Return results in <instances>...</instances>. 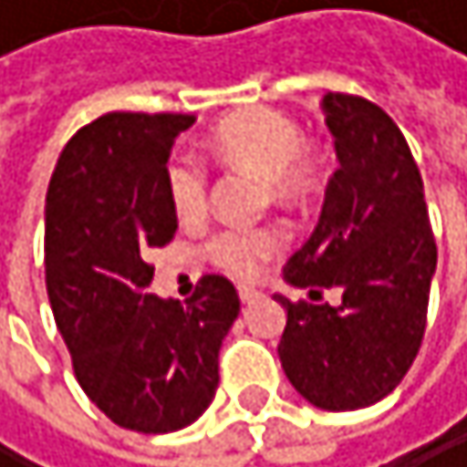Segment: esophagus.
<instances>
[{
	"mask_svg": "<svg viewBox=\"0 0 467 467\" xmlns=\"http://www.w3.org/2000/svg\"><path fill=\"white\" fill-rule=\"evenodd\" d=\"M238 294H241V299H244V302H254V299L260 296V291H257V288H252V285H241V288H238Z\"/></svg>",
	"mask_w": 467,
	"mask_h": 467,
	"instance_id": "34e87169",
	"label": "esophagus"
}]
</instances>
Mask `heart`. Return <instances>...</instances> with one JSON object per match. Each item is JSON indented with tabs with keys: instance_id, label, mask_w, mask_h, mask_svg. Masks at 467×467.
Instances as JSON below:
<instances>
[{
	"instance_id": "obj_1",
	"label": "heart",
	"mask_w": 467,
	"mask_h": 467,
	"mask_svg": "<svg viewBox=\"0 0 467 467\" xmlns=\"http://www.w3.org/2000/svg\"><path fill=\"white\" fill-rule=\"evenodd\" d=\"M213 153L223 165L244 168L265 182V190L280 204H302L322 187L327 153L308 142L302 125L272 106H254L229 114L210 137ZM165 187L173 213L195 221L210 204V171L199 156L176 153L165 168ZM285 246L277 226H223L204 244V257L221 272L249 280L263 263Z\"/></svg>"
}]
</instances>
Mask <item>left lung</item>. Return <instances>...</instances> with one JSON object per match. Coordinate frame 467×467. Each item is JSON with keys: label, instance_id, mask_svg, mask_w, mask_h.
Instances as JSON below:
<instances>
[{"label": "left lung", "instance_id": "8db88e82", "mask_svg": "<svg viewBox=\"0 0 467 467\" xmlns=\"http://www.w3.org/2000/svg\"><path fill=\"white\" fill-rule=\"evenodd\" d=\"M325 122L338 168L322 218L283 275L291 285L342 291V302H291L280 361L294 389L327 411L387 398L415 361L429 314L437 244L423 179L392 117L367 98L327 92Z\"/></svg>", "mask_w": 467, "mask_h": 467}]
</instances>
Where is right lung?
Masks as SVG:
<instances>
[{
  "label": "right lung",
  "mask_w": 467,
  "mask_h": 467,
  "mask_svg": "<svg viewBox=\"0 0 467 467\" xmlns=\"http://www.w3.org/2000/svg\"><path fill=\"white\" fill-rule=\"evenodd\" d=\"M192 122V114L109 111L64 145L47 190V294L75 379L111 423L142 434L204 415L221 342L241 314L223 275H204L184 302L148 294V254L179 226L168 156Z\"/></svg>",
  "instance_id": "add662e5"
}]
</instances>
